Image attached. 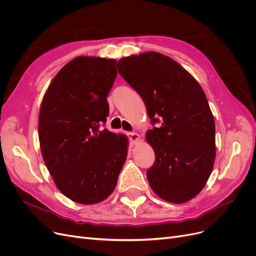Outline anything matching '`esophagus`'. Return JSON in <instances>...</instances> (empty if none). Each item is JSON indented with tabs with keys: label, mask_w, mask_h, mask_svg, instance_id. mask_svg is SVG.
Masks as SVG:
<instances>
[{
	"label": "esophagus",
	"mask_w": 256,
	"mask_h": 256,
	"mask_svg": "<svg viewBox=\"0 0 256 256\" xmlns=\"http://www.w3.org/2000/svg\"><path fill=\"white\" fill-rule=\"evenodd\" d=\"M128 139H130V141L132 144H136V143H138L139 140H140V136L138 135L137 132H128Z\"/></svg>",
	"instance_id": "34e87169"
}]
</instances>
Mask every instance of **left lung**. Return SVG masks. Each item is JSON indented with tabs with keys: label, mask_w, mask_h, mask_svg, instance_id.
Returning <instances> with one entry per match:
<instances>
[{
	"label": "left lung",
	"mask_w": 256,
	"mask_h": 256,
	"mask_svg": "<svg viewBox=\"0 0 256 256\" xmlns=\"http://www.w3.org/2000/svg\"><path fill=\"white\" fill-rule=\"evenodd\" d=\"M118 72L142 98L156 160L146 176L154 192L184 204L206 186L214 162V121L204 91L173 59L148 52L120 59ZM159 124L156 127L155 124Z\"/></svg>",
	"instance_id": "1"
}]
</instances>
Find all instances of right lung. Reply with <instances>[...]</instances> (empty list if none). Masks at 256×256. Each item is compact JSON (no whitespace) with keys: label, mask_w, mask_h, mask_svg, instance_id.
Here are the masks:
<instances>
[{"label":"right lung","mask_w":256,"mask_h":256,"mask_svg":"<svg viewBox=\"0 0 256 256\" xmlns=\"http://www.w3.org/2000/svg\"><path fill=\"white\" fill-rule=\"evenodd\" d=\"M116 61L76 57L54 78L39 112L42 158L58 189L74 202L93 204L115 189L128 139L104 126Z\"/></svg>","instance_id":"right-lung-1"}]
</instances>
